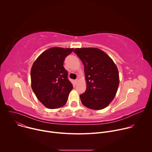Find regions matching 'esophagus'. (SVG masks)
Masks as SVG:
<instances>
[{
  "label": "esophagus",
  "instance_id": "1",
  "mask_svg": "<svg viewBox=\"0 0 152 152\" xmlns=\"http://www.w3.org/2000/svg\"><path fill=\"white\" fill-rule=\"evenodd\" d=\"M78 80H79V78H78V77H77V79H76V80H75V81H76V82H77V81H78Z\"/></svg>",
  "mask_w": 152,
  "mask_h": 152
}]
</instances>
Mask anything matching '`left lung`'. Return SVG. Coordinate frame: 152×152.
<instances>
[{
	"instance_id": "8db88e82",
	"label": "left lung",
	"mask_w": 152,
	"mask_h": 152,
	"mask_svg": "<svg viewBox=\"0 0 152 152\" xmlns=\"http://www.w3.org/2000/svg\"><path fill=\"white\" fill-rule=\"evenodd\" d=\"M85 69L86 89L80 95L82 103L94 110L104 109L114 99L119 85L116 65L97 48H76L73 51Z\"/></svg>"
}]
</instances>
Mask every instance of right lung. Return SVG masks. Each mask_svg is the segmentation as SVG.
<instances>
[{
	"mask_svg": "<svg viewBox=\"0 0 152 152\" xmlns=\"http://www.w3.org/2000/svg\"><path fill=\"white\" fill-rule=\"evenodd\" d=\"M73 49L52 48L42 52L31 71V86L37 99L49 109L64 106L73 85L68 79L64 61Z\"/></svg>",
	"mask_w": 152,
	"mask_h": 152,
	"instance_id": "obj_1",
	"label": "right lung"
}]
</instances>
